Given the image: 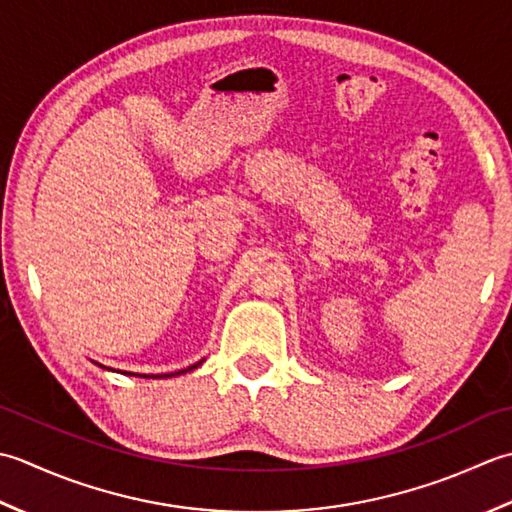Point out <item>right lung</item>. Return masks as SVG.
I'll return each instance as SVG.
<instances>
[{
    "instance_id": "right-lung-1",
    "label": "right lung",
    "mask_w": 512,
    "mask_h": 512,
    "mask_svg": "<svg viewBox=\"0 0 512 512\" xmlns=\"http://www.w3.org/2000/svg\"><path fill=\"white\" fill-rule=\"evenodd\" d=\"M198 364H203V360L201 362H196V364H192V367H187V369H181V371H176V373H170V375H143V378H172V375H181V373H187V371H192V369H196ZM130 375H134V373H130Z\"/></svg>"
}]
</instances>
